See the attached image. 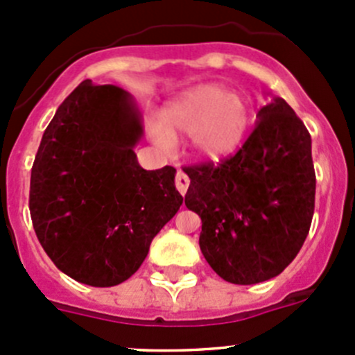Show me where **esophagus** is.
I'll use <instances>...</instances> for the list:
<instances>
[{
  "label": "esophagus",
  "instance_id": "obj_1",
  "mask_svg": "<svg viewBox=\"0 0 355 355\" xmlns=\"http://www.w3.org/2000/svg\"><path fill=\"white\" fill-rule=\"evenodd\" d=\"M189 184H191V180H189L187 173L182 170H178L177 175H175V185H177L178 192H180L182 196H185V192H187Z\"/></svg>",
  "mask_w": 355,
  "mask_h": 355
}]
</instances>
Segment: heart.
<instances>
[{"instance_id":"heart-1","label":"heart","mask_w":355,"mask_h":355,"mask_svg":"<svg viewBox=\"0 0 355 355\" xmlns=\"http://www.w3.org/2000/svg\"><path fill=\"white\" fill-rule=\"evenodd\" d=\"M249 125L244 98L214 84H204L182 96L164 110V127L151 125V137L161 148H170L171 135H191L194 153L218 159L237 149Z\"/></svg>"}]
</instances>
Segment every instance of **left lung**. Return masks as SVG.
<instances>
[{"label":"left lung","mask_w":355,"mask_h":355,"mask_svg":"<svg viewBox=\"0 0 355 355\" xmlns=\"http://www.w3.org/2000/svg\"><path fill=\"white\" fill-rule=\"evenodd\" d=\"M184 171L185 206L202 221L200 250L223 280L259 284L295 259L313 221L316 175L309 132L285 99L257 111L237 155Z\"/></svg>","instance_id":"8db88e82"}]
</instances>
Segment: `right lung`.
I'll return each instance as SVG.
<instances>
[{"label":"right lung","mask_w":355,"mask_h":355,"mask_svg":"<svg viewBox=\"0 0 355 355\" xmlns=\"http://www.w3.org/2000/svg\"><path fill=\"white\" fill-rule=\"evenodd\" d=\"M142 114L116 85L84 80L60 105L31 173L32 225L60 271L91 287L128 280L184 198L173 166L144 170Z\"/></svg>","instance_id":"right-lung-1"}]
</instances>
